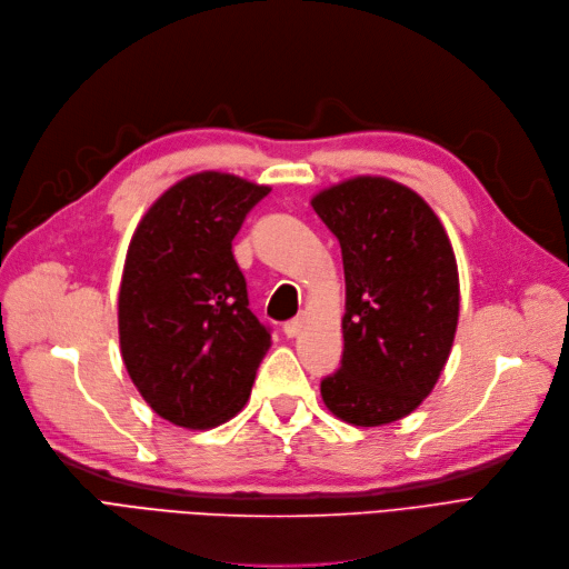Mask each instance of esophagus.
<instances>
[{"mask_svg":"<svg viewBox=\"0 0 569 569\" xmlns=\"http://www.w3.org/2000/svg\"><path fill=\"white\" fill-rule=\"evenodd\" d=\"M302 323H305L302 318H292V320H288V323H283V335H286V337H298V335H300V330H302Z\"/></svg>","mask_w":569,"mask_h":569,"instance_id":"1","label":"esophagus"}]
</instances>
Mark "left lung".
<instances>
[{
	"label": "left lung",
	"mask_w": 569,
	"mask_h": 569,
	"mask_svg": "<svg viewBox=\"0 0 569 569\" xmlns=\"http://www.w3.org/2000/svg\"><path fill=\"white\" fill-rule=\"evenodd\" d=\"M311 207L341 246L346 279L343 353L320 395L346 423H392L428 398L451 353V241L421 197L381 177L332 186Z\"/></svg>",
	"instance_id": "1"
}]
</instances>
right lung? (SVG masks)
I'll use <instances>...</instances> for the list:
<instances>
[{
  "label": "right lung",
  "instance_id": "obj_1",
  "mask_svg": "<svg viewBox=\"0 0 569 569\" xmlns=\"http://www.w3.org/2000/svg\"><path fill=\"white\" fill-rule=\"evenodd\" d=\"M267 194V186L202 171L171 186L130 241L120 353L141 398L169 423L213 428L249 400L271 328L249 309L232 239Z\"/></svg>",
  "mask_w": 569,
  "mask_h": 569
}]
</instances>
